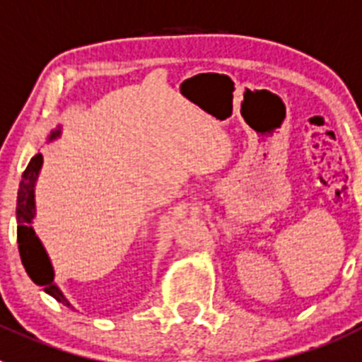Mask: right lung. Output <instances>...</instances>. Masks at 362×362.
Listing matches in <instances>:
<instances>
[{"label": "right lung", "mask_w": 362, "mask_h": 362, "mask_svg": "<svg viewBox=\"0 0 362 362\" xmlns=\"http://www.w3.org/2000/svg\"><path fill=\"white\" fill-rule=\"evenodd\" d=\"M59 136V129L50 133V141ZM43 165V157L37 153L32 160L28 162L25 173H23L21 184L18 191V207H16V218H18V247L19 256L27 274L30 276L35 285L43 286V291L50 294L55 301L63 303L66 307H71L68 299L64 298L59 286L54 283V269H52L50 258H48L47 250L43 243L39 242L35 236V230L32 227V220L35 216V202H34V187L37 175Z\"/></svg>", "instance_id": "add662e5"}]
</instances>
